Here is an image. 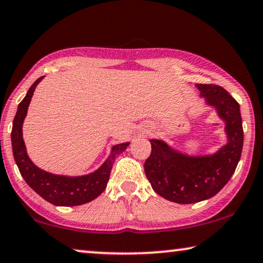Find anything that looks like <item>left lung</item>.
Here are the masks:
<instances>
[{"mask_svg":"<svg viewBox=\"0 0 263 263\" xmlns=\"http://www.w3.org/2000/svg\"><path fill=\"white\" fill-rule=\"evenodd\" d=\"M197 87L226 121L228 143L214 155L187 157L163 141L151 140L152 153L144 162V173L154 191L178 204L198 203L217 195L234 174L243 147L239 104L219 85L197 84Z\"/></svg>","mask_w":263,"mask_h":263,"instance_id":"8db88e82","label":"left lung"}]
</instances>
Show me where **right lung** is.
Listing matches in <instances>:
<instances>
[{
  "label": "right lung",
  "instance_id": "add662e5",
  "mask_svg": "<svg viewBox=\"0 0 263 263\" xmlns=\"http://www.w3.org/2000/svg\"><path fill=\"white\" fill-rule=\"evenodd\" d=\"M43 78L44 77L37 78L29 87L26 97L18 104L16 115L14 117L13 129H11V147H13L15 162H16L18 171L26 182L48 203L57 205V206H76V205L89 203L104 191L114 161L117 155L127 149L129 143L125 142L114 146L111 153L103 165L87 176H55V174L45 172L39 167H36L30 161L27 152H26L25 142L22 139V124L27 115V109L34 90Z\"/></svg>",
  "mask_w": 263,
  "mask_h": 263
}]
</instances>
